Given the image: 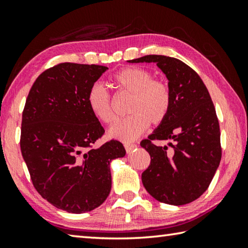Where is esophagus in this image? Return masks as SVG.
Wrapping results in <instances>:
<instances>
[{
  "label": "esophagus",
  "mask_w": 248,
  "mask_h": 248,
  "mask_svg": "<svg viewBox=\"0 0 248 248\" xmlns=\"http://www.w3.org/2000/svg\"><path fill=\"white\" fill-rule=\"evenodd\" d=\"M136 148H137V145L133 143H124V149L127 152H131L133 149H136Z\"/></svg>",
  "instance_id": "obj_1"
}]
</instances>
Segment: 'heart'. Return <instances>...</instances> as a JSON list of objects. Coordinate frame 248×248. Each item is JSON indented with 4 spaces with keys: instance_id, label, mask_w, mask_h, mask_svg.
Here are the masks:
<instances>
[{
    "instance_id": "b5f03b06",
    "label": "heart",
    "mask_w": 248,
    "mask_h": 248,
    "mask_svg": "<svg viewBox=\"0 0 248 248\" xmlns=\"http://www.w3.org/2000/svg\"><path fill=\"white\" fill-rule=\"evenodd\" d=\"M118 93L132 96L129 116L118 120L108 130L111 139L130 142L142 135L149 124H160L167 119L172 105V93L167 81L153 78L151 72L140 67H125L112 77ZM87 104L95 118L104 124L115 119L112 98L101 84H93L87 93Z\"/></svg>"
}]
</instances>
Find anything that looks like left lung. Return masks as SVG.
Wrapping results in <instances>:
<instances>
[{"label":"left lung","instance_id":"left-lung-1","mask_svg":"<svg viewBox=\"0 0 248 248\" xmlns=\"http://www.w3.org/2000/svg\"><path fill=\"white\" fill-rule=\"evenodd\" d=\"M129 62H155L172 93L167 119L140 143L151 156L150 166L141 176L143 186L159 202L171 205L193 202L207 190L222 156L219 124L207 88L178 58L147 55ZM153 140L174 143L160 147L152 143Z\"/></svg>","mask_w":248,"mask_h":248}]
</instances>
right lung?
Segmentation results:
<instances>
[{
	"instance_id": "right-lung-1",
	"label": "right lung",
	"mask_w": 248,
	"mask_h": 248,
	"mask_svg": "<svg viewBox=\"0 0 248 248\" xmlns=\"http://www.w3.org/2000/svg\"><path fill=\"white\" fill-rule=\"evenodd\" d=\"M108 67L62 62L45 70L30 90L22 118L21 151L35 188L57 209L85 213L111 190L110 162L121 142L93 144L104 128L88 107L89 88Z\"/></svg>"
}]
</instances>
